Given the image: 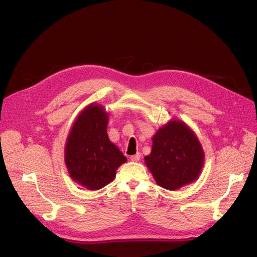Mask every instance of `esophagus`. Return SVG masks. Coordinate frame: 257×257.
Segmentation results:
<instances>
[{
	"instance_id": "obj_1",
	"label": "esophagus",
	"mask_w": 257,
	"mask_h": 257,
	"mask_svg": "<svg viewBox=\"0 0 257 257\" xmlns=\"http://www.w3.org/2000/svg\"><path fill=\"white\" fill-rule=\"evenodd\" d=\"M141 158H142V154H141V153H136V154H134V155H132V157H131V161L138 162L139 160H141Z\"/></svg>"
}]
</instances>
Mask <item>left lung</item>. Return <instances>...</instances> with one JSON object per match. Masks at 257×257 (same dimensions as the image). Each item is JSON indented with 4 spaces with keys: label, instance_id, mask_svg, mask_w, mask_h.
<instances>
[{
    "label": "left lung",
    "instance_id": "left-lung-1",
    "mask_svg": "<svg viewBox=\"0 0 257 257\" xmlns=\"http://www.w3.org/2000/svg\"><path fill=\"white\" fill-rule=\"evenodd\" d=\"M205 153L196 134L183 121L169 120L152 137V150L145 158L155 182L169 191L196 181Z\"/></svg>",
    "mask_w": 257,
    "mask_h": 257
}]
</instances>
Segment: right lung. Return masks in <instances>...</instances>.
<instances>
[{"instance_id": "right-lung-1", "label": "right lung", "mask_w": 257, "mask_h": 257, "mask_svg": "<svg viewBox=\"0 0 257 257\" xmlns=\"http://www.w3.org/2000/svg\"><path fill=\"white\" fill-rule=\"evenodd\" d=\"M108 112L92 103L80 111L69 131L64 161L69 177L83 188L96 191L109 184L127 159L107 134Z\"/></svg>"}]
</instances>
